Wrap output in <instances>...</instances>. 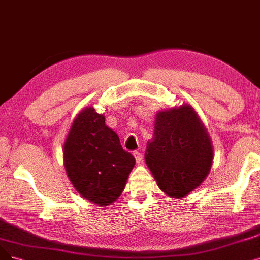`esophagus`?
<instances>
[{
    "instance_id": "obj_1",
    "label": "esophagus",
    "mask_w": 260,
    "mask_h": 260,
    "mask_svg": "<svg viewBox=\"0 0 260 260\" xmlns=\"http://www.w3.org/2000/svg\"><path fill=\"white\" fill-rule=\"evenodd\" d=\"M132 154H133V157L136 158V161H137V163H141V162H142L143 155H142V153H141V152H139L138 150H134V151L132 152Z\"/></svg>"
}]
</instances>
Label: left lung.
Returning a JSON list of instances; mask_svg holds the SVG:
<instances>
[{
  "label": "left lung",
  "instance_id": "left-lung-1",
  "mask_svg": "<svg viewBox=\"0 0 260 260\" xmlns=\"http://www.w3.org/2000/svg\"><path fill=\"white\" fill-rule=\"evenodd\" d=\"M153 124L145 162L166 195L182 199L199 188L210 172L213 161L210 136L188 103L159 111Z\"/></svg>",
  "mask_w": 260,
  "mask_h": 260
}]
</instances>
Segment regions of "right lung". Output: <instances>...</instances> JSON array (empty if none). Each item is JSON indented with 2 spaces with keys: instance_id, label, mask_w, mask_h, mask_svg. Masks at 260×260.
Returning a JSON list of instances; mask_svg holds the SVG:
<instances>
[{
  "instance_id": "right-lung-1",
  "label": "right lung",
  "mask_w": 260,
  "mask_h": 260,
  "mask_svg": "<svg viewBox=\"0 0 260 260\" xmlns=\"http://www.w3.org/2000/svg\"><path fill=\"white\" fill-rule=\"evenodd\" d=\"M65 171L71 184L88 202L105 207L121 195L136 165L123 150L103 114L86 107L72 121L63 145Z\"/></svg>"
}]
</instances>
